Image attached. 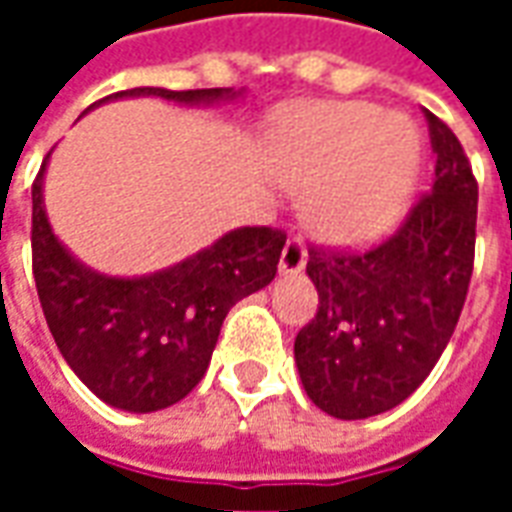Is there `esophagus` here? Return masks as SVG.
<instances>
[{"mask_svg": "<svg viewBox=\"0 0 512 512\" xmlns=\"http://www.w3.org/2000/svg\"><path fill=\"white\" fill-rule=\"evenodd\" d=\"M304 266H307V246H304L299 235H290L285 241V249H282V257H279V271L282 274H296Z\"/></svg>", "mask_w": 512, "mask_h": 512, "instance_id": "esophagus-1", "label": "esophagus"}]
</instances>
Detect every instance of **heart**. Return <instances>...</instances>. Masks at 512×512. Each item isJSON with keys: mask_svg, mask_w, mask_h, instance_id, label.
Masks as SVG:
<instances>
[{"mask_svg": "<svg viewBox=\"0 0 512 512\" xmlns=\"http://www.w3.org/2000/svg\"><path fill=\"white\" fill-rule=\"evenodd\" d=\"M285 180L310 191L312 227L332 241L384 233L406 205L417 134L406 117L370 104H323L285 126Z\"/></svg>", "mask_w": 512, "mask_h": 512, "instance_id": "obj_1", "label": "heart"}]
</instances>
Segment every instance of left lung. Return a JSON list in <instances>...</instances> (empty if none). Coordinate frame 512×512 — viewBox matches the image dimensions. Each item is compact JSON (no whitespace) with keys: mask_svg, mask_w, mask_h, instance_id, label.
<instances>
[{"mask_svg":"<svg viewBox=\"0 0 512 512\" xmlns=\"http://www.w3.org/2000/svg\"><path fill=\"white\" fill-rule=\"evenodd\" d=\"M436 180L365 252L312 246L318 312L296 334L301 384L337 419L376 417L417 389L461 318L474 268L477 180L450 126L425 109Z\"/></svg>","mask_w":512,"mask_h":512,"instance_id":"1","label":"left lung"}]
</instances>
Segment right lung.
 <instances>
[{"label":"right lung","instance_id":"1","mask_svg":"<svg viewBox=\"0 0 512 512\" xmlns=\"http://www.w3.org/2000/svg\"><path fill=\"white\" fill-rule=\"evenodd\" d=\"M128 95L200 104L233 93L134 87L101 101ZM46 161L32 183V274L54 343L109 406L147 414L178 403L205 376L230 307L274 279L288 235L241 227L150 277H104L73 260L51 233L43 208Z\"/></svg>","mask_w":512,"mask_h":512}]
</instances>
